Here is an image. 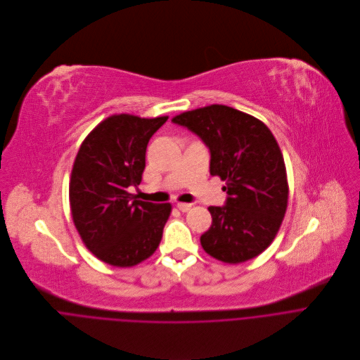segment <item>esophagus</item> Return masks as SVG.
Returning a JSON list of instances; mask_svg holds the SVG:
<instances>
[{
    "mask_svg": "<svg viewBox=\"0 0 360 360\" xmlns=\"http://www.w3.org/2000/svg\"><path fill=\"white\" fill-rule=\"evenodd\" d=\"M176 207L181 210V212H188V210H191V207H192V205L191 203H184V202H178L176 203Z\"/></svg>",
    "mask_w": 360,
    "mask_h": 360,
    "instance_id": "esophagus-1",
    "label": "esophagus"
}]
</instances>
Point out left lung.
I'll return each mask as SVG.
<instances>
[{
	"mask_svg": "<svg viewBox=\"0 0 360 360\" xmlns=\"http://www.w3.org/2000/svg\"><path fill=\"white\" fill-rule=\"evenodd\" d=\"M172 122L210 150V175L226 182L224 206H209L212 226L200 236L213 259L238 264L262 255L274 240L288 203L283 153L262 120L223 104L181 112Z\"/></svg>",
	"mask_w": 360,
	"mask_h": 360,
	"instance_id": "8db88e82",
	"label": "left lung"
}]
</instances>
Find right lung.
<instances>
[{
    "label": "right lung",
    "mask_w": 360,
    "mask_h": 360,
    "mask_svg": "<svg viewBox=\"0 0 360 360\" xmlns=\"http://www.w3.org/2000/svg\"><path fill=\"white\" fill-rule=\"evenodd\" d=\"M167 120L112 114L89 133L75 158L72 219L84 246L110 266H137L160 246L171 203L143 202L129 188L140 185L148 141Z\"/></svg>",
    "instance_id": "right-lung-1"
}]
</instances>
